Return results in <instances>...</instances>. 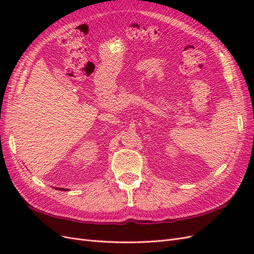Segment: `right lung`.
Wrapping results in <instances>:
<instances>
[{
  "label": "right lung",
  "instance_id": "add662e5",
  "mask_svg": "<svg viewBox=\"0 0 254 254\" xmlns=\"http://www.w3.org/2000/svg\"><path fill=\"white\" fill-rule=\"evenodd\" d=\"M56 190H66L67 189L65 190V189H61V188H56Z\"/></svg>",
  "mask_w": 254,
  "mask_h": 254
}]
</instances>
